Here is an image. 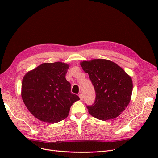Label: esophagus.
<instances>
[{"label":"esophagus","instance_id":"1","mask_svg":"<svg viewBox=\"0 0 158 158\" xmlns=\"http://www.w3.org/2000/svg\"><path fill=\"white\" fill-rule=\"evenodd\" d=\"M79 98H80V99H81V100L82 101V99H83V95H82V94H80L79 95Z\"/></svg>","mask_w":158,"mask_h":158}]
</instances>
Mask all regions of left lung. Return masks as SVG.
<instances>
[{"label": "left lung", "mask_w": 158, "mask_h": 158, "mask_svg": "<svg viewBox=\"0 0 158 158\" xmlns=\"http://www.w3.org/2000/svg\"><path fill=\"white\" fill-rule=\"evenodd\" d=\"M95 91L94 104L86 106L91 115L101 120L119 116L129 104L132 92L130 76L116 63L97 59L81 63Z\"/></svg>", "instance_id": "left-lung-1"}]
</instances>
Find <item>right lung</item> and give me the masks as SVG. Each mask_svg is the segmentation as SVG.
Segmentation results:
<instances>
[{"label": "right lung", "mask_w": 158, "mask_h": 158, "mask_svg": "<svg viewBox=\"0 0 158 158\" xmlns=\"http://www.w3.org/2000/svg\"><path fill=\"white\" fill-rule=\"evenodd\" d=\"M69 65L61 62L43 63L26 74L22 97L28 110L38 120L56 123L68 117L71 106L79 97L71 93L65 78Z\"/></svg>", "instance_id": "1"}]
</instances>
